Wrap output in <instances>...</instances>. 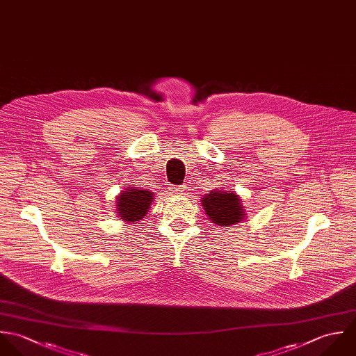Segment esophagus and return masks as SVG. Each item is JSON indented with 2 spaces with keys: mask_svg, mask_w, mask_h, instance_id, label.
<instances>
[{
  "mask_svg": "<svg viewBox=\"0 0 356 356\" xmlns=\"http://www.w3.org/2000/svg\"><path fill=\"white\" fill-rule=\"evenodd\" d=\"M168 190H169L170 195H181V194H184V191L187 190V187H186V184H181V186H173V184H169Z\"/></svg>",
  "mask_w": 356,
  "mask_h": 356,
  "instance_id": "1",
  "label": "esophagus"
}]
</instances>
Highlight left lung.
<instances>
[{
  "label": "left lung",
  "mask_w": 356,
  "mask_h": 356,
  "mask_svg": "<svg viewBox=\"0 0 356 356\" xmlns=\"http://www.w3.org/2000/svg\"><path fill=\"white\" fill-rule=\"evenodd\" d=\"M207 216L217 225L228 227L243 220L241 200L232 191H212L201 200Z\"/></svg>",
  "instance_id": "8db88e82"
}]
</instances>
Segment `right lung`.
I'll return each mask as SVG.
<instances>
[{"label": "right lung", "instance_id": "add662e5", "mask_svg": "<svg viewBox=\"0 0 356 356\" xmlns=\"http://www.w3.org/2000/svg\"><path fill=\"white\" fill-rule=\"evenodd\" d=\"M154 195L151 191L140 190V188H131L122 193L118 197L117 209L120 213V218L125 221H139L147 214V211L151 207Z\"/></svg>", "mask_w": 356, "mask_h": 356}]
</instances>
